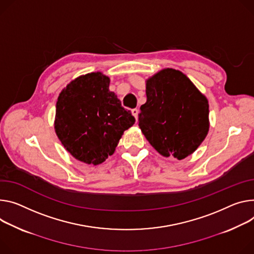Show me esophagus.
I'll return each instance as SVG.
<instances>
[{"mask_svg":"<svg viewBox=\"0 0 254 254\" xmlns=\"http://www.w3.org/2000/svg\"><path fill=\"white\" fill-rule=\"evenodd\" d=\"M131 113H132L133 117L135 118V120H137V114H139V109H137V108H133V109L131 110Z\"/></svg>","mask_w":254,"mask_h":254,"instance_id":"obj_1","label":"esophagus"}]
</instances>
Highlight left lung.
Listing matches in <instances>:
<instances>
[{
	"label": "left lung",
	"instance_id": "1",
	"mask_svg": "<svg viewBox=\"0 0 254 254\" xmlns=\"http://www.w3.org/2000/svg\"><path fill=\"white\" fill-rule=\"evenodd\" d=\"M147 102L139 127L153 148L181 160L192 154L209 131V103L180 71L164 68L146 82Z\"/></svg>",
	"mask_w": 254,
	"mask_h": 254
}]
</instances>
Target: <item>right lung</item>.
<instances>
[{"mask_svg": "<svg viewBox=\"0 0 254 254\" xmlns=\"http://www.w3.org/2000/svg\"><path fill=\"white\" fill-rule=\"evenodd\" d=\"M109 83L100 72L80 76L67 84L57 101L56 133L67 152L87 164L104 162L135 122L109 91Z\"/></svg>", "mask_w": 254, "mask_h": 254, "instance_id": "add662e5", "label": "right lung"}]
</instances>
